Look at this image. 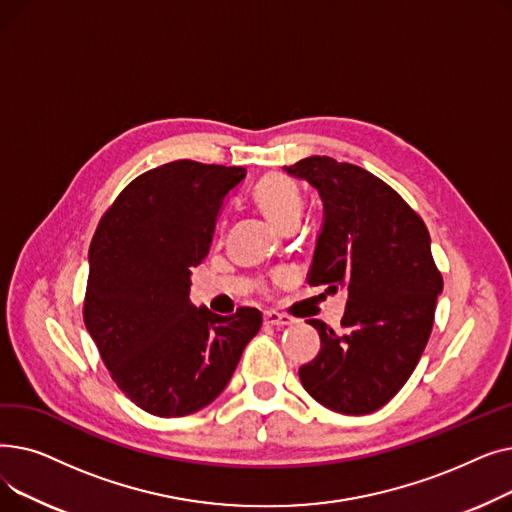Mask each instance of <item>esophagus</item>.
Segmentation results:
<instances>
[{"label": "esophagus", "mask_w": 512, "mask_h": 512, "mask_svg": "<svg viewBox=\"0 0 512 512\" xmlns=\"http://www.w3.org/2000/svg\"><path fill=\"white\" fill-rule=\"evenodd\" d=\"M263 324L265 326H276V328H284L294 324V319L290 315H282L278 311H265L263 313Z\"/></svg>", "instance_id": "34e87169"}]
</instances>
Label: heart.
Listing matches in <instances>:
<instances>
[{
    "label": "heart",
    "instance_id": "b5f03b06",
    "mask_svg": "<svg viewBox=\"0 0 512 512\" xmlns=\"http://www.w3.org/2000/svg\"><path fill=\"white\" fill-rule=\"evenodd\" d=\"M253 203L263 218L282 232L297 226L303 211L299 184L280 172H270L259 178L253 188Z\"/></svg>",
    "mask_w": 512,
    "mask_h": 512
}]
</instances>
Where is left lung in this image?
<instances>
[{
	"mask_svg": "<svg viewBox=\"0 0 512 512\" xmlns=\"http://www.w3.org/2000/svg\"><path fill=\"white\" fill-rule=\"evenodd\" d=\"M284 170L324 203L309 284L348 290L344 334L309 319L321 348L299 369L301 384L336 413H373L407 384L432 334L442 274L429 232L392 186L359 166L311 155Z\"/></svg>",
	"mask_w": 512,
	"mask_h": 512,
	"instance_id": "1",
	"label": "left lung"
}]
</instances>
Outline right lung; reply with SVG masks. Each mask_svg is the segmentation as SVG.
Instances as JSON below:
<instances>
[{
	"label": "right lung",
	"instance_id": "right-lung-1",
	"mask_svg": "<svg viewBox=\"0 0 512 512\" xmlns=\"http://www.w3.org/2000/svg\"><path fill=\"white\" fill-rule=\"evenodd\" d=\"M245 174L193 159L153 168L116 197L91 240L85 326L112 380L151 415L207 407L261 328L253 307L224 317L188 299L191 267Z\"/></svg>",
	"mask_w": 512,
	"mask_h": 512
}]
</instances>
